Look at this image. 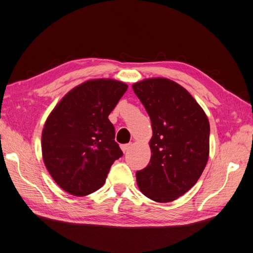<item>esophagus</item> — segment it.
I'll return each mask as SVG.
<instances>
[{"instance_id": "obj_1", "label": "esophagus", "mask_w": 253, "mask_h": 253, "mask_svg": "<svg viewBox=\"0 0 253 253\" xmlns=\"http://www.w3.org/2000/svg\"><path fill=\"white\" fill-rule=\"evenodd\" d=\"M131 146H132V144L128 143V144H124V145H122L121 148H122L123 151H124V153H126V151H128V149H130Z\"/></svg>"}]
</instances>
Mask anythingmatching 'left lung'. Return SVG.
<instances>
[{
    "label": "left lung",
    "instance_id": "obj_1",
    "mask_svg": "<svg viewBox=\"0 0 253 253\" xmlns=\"http://www.w3.org/2000/svg\"><path fill=\"white\" fill-rule=\"evenodd\" d=\"M132 89L153 128V155L147 167L136 171V182L146 197L169 203L182 196L203 174L210 149V124L190 93L169 79H145Z\"/></svg>",
    "mask_w": 253,
    "mask_h": 253
}]
</instances>
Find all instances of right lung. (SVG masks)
Masks as SVG:
<instances>
[{
	"mask_svg": "<svg viewBox=\"0 0 253 253\" xmlns=\"http://www.w3.org/2000/svg\"><path fill=\"white\" fill-rule=\"evenodd\" d=\"M128 85L93 79L71 90L50 112L42 131V156L63 191L85 196L102 187L123 156L108 119Z\"/></svg>",
	"mask_w": 253,
	"mask_h": 253,
	"instance_id": "1",
	"label": "right lung"
}]
</instances>
